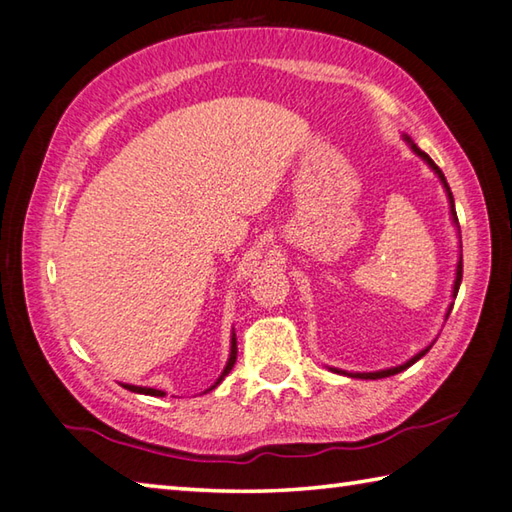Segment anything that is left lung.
Here are the masks:
<instances>
[{
  "label": "left lung",
  "instance_id": "left-lung-1",
  "mask_svg": "<svg viewBox=\"0 0 512 512\" xmlns=\"http://www.w3.org/2000/svg\"><path fill=\"white\" fill-rule=\"evenodd\" d=\"M405 141L407 143H410V147H412V150L418 154V156H421V159L427 163V165H430L432 167V170L436 172V174H439V179H441V183L445 185V192H448V199H450V210H452V219H454V224H459V219H457V212H454V199H452V192H450V185H448V181H445V176H443V172L439 170V165H436L432 159H430V156H427L425 152H421V150H418V147H416V143H412V138H407L405 136ZM461 277H463V262H461V259H459V264H457V280H454V297H457V293H459V286H461ZM450 311H452V306H450V309H448V315H450ZM448 315H445V318H448ZM432 347V345H430ZM430 347H427V349H423L421 353H416V356L412 358V360H407L405 362V365H398V367H392V369H383V371H374V374H347V371H340V369H331V371H336V374H345V376H351V378H362V380H378V378H387V376H394V374H401V371L403 369H407V367H412L414 365V362L416 360H421L423 356H425V353L427 351H430Z\"/></svg>",
  "mask_w": 512,
  "mask_h": 512
}]
</instances>
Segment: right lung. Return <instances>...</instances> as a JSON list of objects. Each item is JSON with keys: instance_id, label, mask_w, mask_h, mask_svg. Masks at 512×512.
I'll list each match as a JSON object with an SVG mask.
<instances>
[{"instance_id": "right-lung-1", "label": "right lung", "mask_w": 512, "mask_h": 512, "mask_svg": "<svg viewBox=\"0 0 512 512\" xmlns=\"http://www.w3.org/2000/svg\"><path fill=\"white\" fill-rule=\"evenodd\" d=\"M235 362H237V336L235 333H232V345H230V358H228V365H226V369H224V374L219 376V380L215 385H212L210 389H215L221 380H224L228 374H230V369L235 367ZM125 389H129V392H136V394H147V396H165V392H161V389H152V387H136V385H123Z\"/></svg>"}]
</instances>
